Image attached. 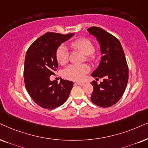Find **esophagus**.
<instances>
[{"label":"esophagus","mask_w":148,"mask_h":148,"mask_svg":"<svg viewBox=\"0 0 148 148\" xmlns=\"http://www.w3.org/2000/svg\"><path fill=\"white\" fill-rule=\"evenodd\" d=\"M76 84H77L78 85H80V86H83L84 85H85V83H80V82H77V83H76Z\"/></svg>","instance_id":"1"}]
</instances>
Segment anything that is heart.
Listing matches in <instances>:
<instances>
[{
  "label": "heart",
  "instance_id": "obj_1",
  "mask_svg": "<svg viewBox=\"0 0 148 148\" xmlns=\"http://www.w3.org/2000/svg\"><path fill=\"white\" fill-rule=\"evenodd\" d=\"M71 48L79 50L86 55L87 61H92L94 59L93 52H94V46L90 40L85 38H81L75 40L70 44ZM56 57L58 63L61 65H65L68 61L69 52L63 46H59L56 51ZM89 72V67L86 64L69 65L63 72V75L66 78L73 80H82L87 73Z\"/></svg>",
  "mask_w": 148,
  "mask_h": 148
}]
</instances>
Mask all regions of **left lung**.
Segmentation results:
<instances>
[{
	"label": "left lung",
	"mask_w": 148,
	"mask_h": 148,
	"mask_svg": "<svg viewBox=\"0 0 148 148\" xmlns=\"http://www.w3.org/2000/svg\"><path fill=\"white\" fill-rule=\"evenodd\" d=\"M88 32L96 37L100 46L102 58L91 75L103 78L100 84L93 80L91 96L93 103L101 107H110L117 103L124 94L128 80V68L121 45L115 36L102 29L92 27Z\"/></svg>",
	"instance_id": "left-lung-1"
}]
</instances>
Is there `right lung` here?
Wrapping results in <instances>:
<instances>
[{"mask_svg":"<svg viewBox=\"0 0 148 148\" xmlns=\"http://www.w3.org/2000/svg\"><path fill=\"white\" fill-rule=\"evenodd\" d=\"M74 34L46 33L30 46L24 61V78L26 89L33 101L41 107L53 109L64 103L74 83L61 79L58 83L50 80L58 63L56 51L59 46Z\"/></svg>","mask_w":148,"mask_h":148,"instance_id":"right-lung-1","label":"right lung"}]
</instances>
